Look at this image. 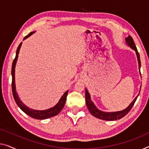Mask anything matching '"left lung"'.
<instances>
[{
    "mask_svg": "<svg viewBox=\"0 0 149 149\" xmlns=\"http://www.w3.org/2000/svg\"><path fill=\"white\" fill-rule=\"evenodd\" d=\"M126 43H127V45L130 47V48L132 49L133 50H134L135 52H136L137 59H138L139 68V71H140V69H141V59H140V55L138 51H137L136 47L135 45L132 37H130L129 35L128 37H126ZM140 75H141V71H140ZM138 96H139V94L137 95V96L134 99V100L130 104V105L128 106L126 109L121 111H118V112H105L98 110L96 107V106L94 105V104L93 103V102L91 100L90 95L89 94L88 91L87 90V89H86V105H87V107L88 108L89 111H90V112L94 117L101 120H108V121L116 120L120 119L122 118H123L124 116H126V115L129 112V111L131 110L132 106H134V104L135 103V102H136Z\"/></svg>",
    "mask_w": 149,
    "mask_h": 149,
    "instance_id": "8db88e82",
    "label": "left lung"
}]
</instances>
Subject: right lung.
<instances>
[{"mask_svg":"<svg viewBox=\"0 0 149 149\" xmlns=\"http://www.w3.org/2000/svg\"><path fill=\"white\" fill-rule=\"evenodd\" d=\"M34 33L35 31L31 32L29 34L25 37V38L23 39V40H25V39L27 38V37L31 36V35ZM21 45H22V43H20L19 47H18L17 52H16V56H15V58L14 60H13V65H12V70H11V74H12V92H13V97H14L15 100L18 106H19V107L21 108V109L23 110L25 114H26L29 116L32 117L35 119L44 120V119L49 118L56 116V115L58 114L59 113L61 112V110L63 109V108L64 107V106H65L66 97H67L68 94V90H67L65 93H64V94L61 96L60 100H59V101L57 102L56 105L53 106L52 108H49V109H47L45 110H33L32 108H29L22 102L21 100L19 99V96H18L17 93L16 92L15 71V65H16L18 56H19V53L20 49H21Z\"/></svg>","mask_w":149,"mask_h":149,"instance_id":"1","label":"right lung"}]
</instances>
